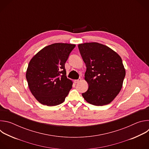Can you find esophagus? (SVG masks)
Here are the masks:
<instances>
[{
    "label": "esophagus",
    "mask_w": 149,
    "mask_h": 149,
    "mask_svg": "<svg viewBox=\"0 0 149 149\" xmlns=\"http://www.w3.org/2000/svg\"><path fill=\"white\" fill-rule=\"evenodd\" d=\"M81 81V78H79L78 79H75L74 81V83L77 84V83H78L79 82H80Z\"/></svg>",
    "instance_id": "1"
}]
</instances>
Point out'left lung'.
<instances>
[{"label": "left lung", "mask_w": 149, "mask_h": 149, "mask_svg": "<svg viewBox=\"0 0 149 149\" xmlns=\"http://www.w3.org/2000/svg\"><path fill=\"white\" fill-rule=\"evenodd\" d=\"M78 48L86 65L84 79L88 84L82 97L94 105L110 104L121 91L125 75L121 58L109 47L97 42L80 44Z\"/></svg>", "instance_id": "obj_1"}]
</instances>
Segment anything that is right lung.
Returning a JSON list of instances; mask_svg holds the SVG:
<instances>
[{
	"mask_svg": "<svg viewBox=\"0 0 149 149\" xmlns=\"http://www.w3.org/2000/svg\"><path fill=\"white\" fill-rule=\"evenodd\" d=\"M75 47L53 44L42 48L29 61L26 72L28 87L40 104L55 106L65 101L73 84L67 77L65 63Z\"/></svg>",
	"mask_w": 149,
	"mask_h": 149,
	"instance_id": "1",
	"label": "right lung"
}]
</instances>
